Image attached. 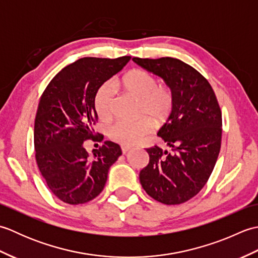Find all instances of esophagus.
I'll return each instance as SVG.
<instances>
[{
  "mask_svg": "<svg viewBox=\"0 0 258 258\" xmlns=\"http://www.w3.org/2000/svg\"><path fill=\"white\" fill-rule=\"evenodd\" d=\"M131 150H132V147H131V146H125V145L122 146V153H123V154H125V153H127Z\"/></svg>",
  "mask_w": 258,
  "mask_h": 258,
  "instance_id": "34e87169",
  "label": "esophagus"
}]
</instances>
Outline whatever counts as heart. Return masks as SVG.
I'll use <instances>...</instances> for the list:
<instances>
[{
    "mask_svg": "<svg viewBox=\"0 0 258 258\" xmlns=\"http://www.w3.org/2000/svg\"><path fill=\"white\" fill-rule=\"evenodd\" d=\"M117 86L139 101V114L151 117L155 123L164 122L171 114L174 96L169 87L158 85L156 79L144 70L135 69L126 73ZM94 107L102 120H109L113 116V85L106 83L96 92ZM152 123L143 117L136 122H116L108 130V136L116 143L125 146L134 145L149 134Z\"/></svg>",
    "mask_w": 258,
    "mask_h": 258,
    "instance_id": "heart-1",
    "label": "heart"
}]
</instances>
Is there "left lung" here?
<instances>
[{
	"label": "left lung",
	"mask_w": 258,
	"mask_h": 258,
	"mask_svg": "<svg viewBox=\"0 0 258 258\" xmlns=\"http://www.w3.org/2000/svg\"><path fill=\"white\" fill-rule=\"evenodd\" d=\"M133 61L160 76L174 96L172 113L157 135L173 153L147 149L149 165L140 172L142 187L166 205L187 202L204 187L222 142V112L211 84L190 65L173 57Z\"/></svg>",
	"instance_id": "8db88e82"
}]
</instances>
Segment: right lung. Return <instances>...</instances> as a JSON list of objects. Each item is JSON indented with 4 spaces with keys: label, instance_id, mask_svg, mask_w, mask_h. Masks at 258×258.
<instances>
[{
    "label": "right lung",
    "instance_id": "obj_1",
    "mask_svg": "<svg viewBox=\"0 0 258 258\" xmlns=\"http://www.w3.org/2000/svg\"><path fill=\"white\" fill-rule=\"evenodd\" d=\"M130 59L80 58L54 76L43 92L34 123L35 158L48 188L64 203L78 205L95 199L109 167L122 155L119 145L105 141L90 156L84 143L100 140L93 130L96 92Z\"/></svg>",
    "mask_w": 258,
    "mask_h": 258
}]
</instances>
